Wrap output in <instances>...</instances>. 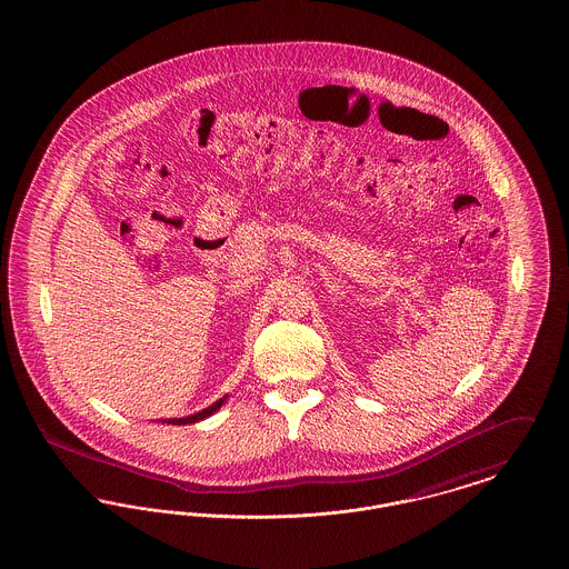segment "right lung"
Instances as JSON below:
<instances>
[{
    "label": "right lung",
    "mask_w": 569,
    "mask_h": 569,
    "mask_svg": "<svg viewBox=\"0 0 569 569\" xmlns=\"http://www.w3.org/2000/svg\"><path fill=\"white\" fill-rule=\"evenodd\" d=\"M226 398L228 396H223L221 400L214 401L212 406H208V408H203L200 412H196V415H189V417H173V419H161L163 423H168V426H189V423H198L201 419H206V417H210V415H214L223 403H226Z\"/></svg>",
    "instance_id": "right-lung-1"
}]
</instances>
